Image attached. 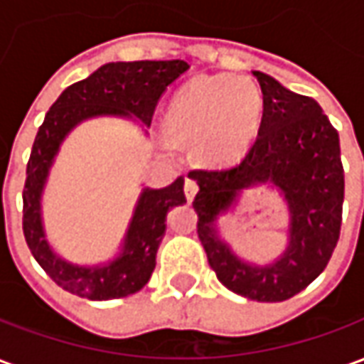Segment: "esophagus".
<instances>
[{"label": "esophagus", "mask_w": 364, "mask_h": 364, "mask_svg": "<svg viewBox=\"0 0 364 364\" xmlns=\"http://www.w3.org/2000/svg\"><path fill=\"white\" fill-rule=\"evenodd\" d=\"M197 191H198L197 181H193V179H187V181H185V197H187V200H189V203L193 200V198H195Z\"/></svg>", "instance_id": "1"}]
</instances>
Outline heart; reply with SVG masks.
Masks as SVG:
<instances>
[{"label":"heart","instance_id":"heart-1","mask_svg":"<svg viewBox=\"0 0 364 364\" xmlns=\"http://www.w3.org/2000/svg\"><path fill=\"white\" fill-rule=\"evenodd\" d=\"M263 101L245 77H197L177 91L167 122L177 138L195 144L210 164H232L244 156L259 130ZM169 146L171 138H164Z\"/></svg>","mask_w":364,"mask_h":364}]
</instances>
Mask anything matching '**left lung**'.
I'll return each mask as SVG.
<instances>
[{"mask_svg": "<svg viewBox=\"0 0 364 364\" xmlns=\"http://www.w3.org/2000/svg\"><path fill=\"white\" fill-rule=\"evenodd\" d=\"M263 93V117L253 146L236 166L198 169L189 177L198 193V240L218 281L240 296L282 302L304 290L326 269L336 250L343 208L339 134L312 97L287 90L271 75L253 72ZM277 190L287 206V247L269 264L240 258L220 234V218L243 193Z\"/></svg>", "mask_w": 364, "mask_h": 364, "instance_id": "left-lung-1", "label": "left lung"}]
</instances>
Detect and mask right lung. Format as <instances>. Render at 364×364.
I'll return each instance as SVG.
<instances>
[{"mask_svg":"<svg viewBox=\"0 0 364 364\" xmlns=\"http://www.w3.org/2000/svg\"><path fill=\"white\" fill-rule=\"evenodd\" d=\"M187 70L185 60L109 62L62 91L36 132L23 191V232L38 265L58 287L75 296L112 300L142 290L156 269L167 213L185 205L187 198L183 177L164 189L144 187L117 255L95 265L72 263L52 247L43 220V195L60 148L75 127L99 117L132 120L148 134L146 128H150L159 97Z\"/></svg>","mask_w":364,"mask_h":364,"instance_id":"1","label":"right lung"}]
</instances>
